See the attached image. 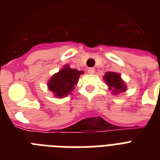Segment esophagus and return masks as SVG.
I'll return each mask as SVG.
<instances>
[{"label":"esophagus","mask_w":160,"mask_h":160,"mask_svg":"<svg viewBox=\"0 0 160 160\" xmlns=\"http://www.w3.org/2000/svg\"><path fill=\"white\" fill-rule=\"evenodd\" d=\"M95 72V70L94 69V68L90 67L88 69V73H89V74H94Z\"/></svg>","instance_id":"obj_1"}]
</instances>
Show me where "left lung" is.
Wrapping results in <instances>:
<instances>
[{"mask_svg":"<svg viewBox=\"0 0 160 160\" xmlns=\"http://www.w3.org/2000/svg\"><path fill=\"white\" fill-rule=\"evenodd\" d=\"M104 80L109 86V90H112L114 95L124 92L126 90L125 83L122 80L120 75L115 72H107L104 76Z\"/></svg>","mask_w":160,"mask_h":160,"instance_id":"8db88e82","label":"left lung"}]
</instances>
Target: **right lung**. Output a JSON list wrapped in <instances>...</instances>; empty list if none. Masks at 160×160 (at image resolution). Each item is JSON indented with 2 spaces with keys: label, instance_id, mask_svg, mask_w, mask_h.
Wrapping results in <instances>:
<instances>
[{
  "label": "right lung",
  "instance_id": "obj_1",
  "mask_svg": "<svg viewBox=\"0 0 160 160\" xmlns=\"http://www.w3.org/2000/svg\"><path fill=\"white\" fill-rule=\"evenodd\" d=\"M83 71L71 69L69 65H65L63 69L55 74L48 82V89L58 98L66 97L72 92L79 81L80 74Z\"/></svg>",
  "mask_w": 160,
  "mask_h": 160
}]
</instances>
